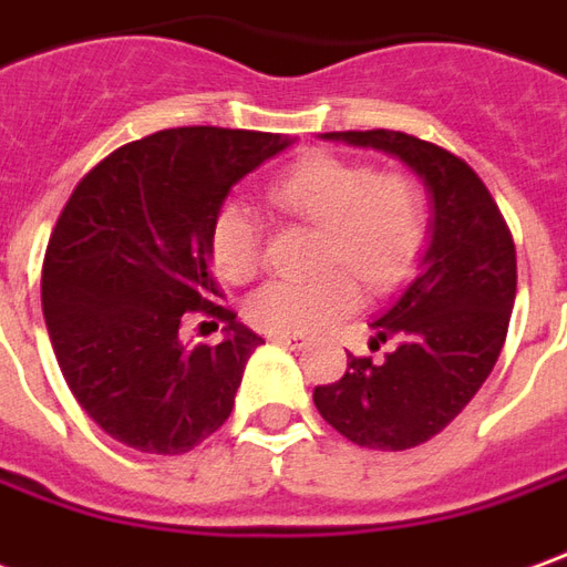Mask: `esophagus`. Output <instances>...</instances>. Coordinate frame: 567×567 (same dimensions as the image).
I'll return each instance as SVG.
<instances>
[{"label":"esophagus","mask_w":567,"mask_h":567,"mask_svg":"<svg viewBox=\"0 0 567 567\" xmlns=\"http://www.w3.org/2000/svg\"><path fill=\"white\" fill-rule=\"evenodd\" d=\"M272 343H279V347H288V350H303L307 347V338H300V334H270Z\"/></svg>","instance_id":"1"}]
</instances>
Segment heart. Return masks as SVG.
<instances>
[{
    "mask_svg": "<svg viewBox=\"0 0 567 567\" xmlns=\"http://www.w3.org/2000/svg\"><path fill=\"white\" fill-rule=\"evenodd\" d=\"M267 199L282 215L322 229L319 270L328 272L310 282L276 279L251 291L245 319L264 334H307L350 316L359 303L350 271L371 291H390L426 243V196L408 174H378L362 162L316 153L279 174ZM208 251L229 282L255 279L264 260L255 215L239 202H224L208 227Z\"/></svg>",
    "mask_w": 567,
    "mask_h": 567,
    "instance_id": "b5f03b06",
    "label": "heart"
}]
</instances>
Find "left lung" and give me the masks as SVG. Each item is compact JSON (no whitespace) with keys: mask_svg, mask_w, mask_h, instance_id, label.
I'll return each instance as SVG.
<instances>
[{"mask_svg":"<svg viewBox=\"0 0 567 567\" xmlns=\"http://www.w3.org/2000/svg\"><path fill=\"white\" fill-rule=\"evenodd\" d=\"M402 159L433 196V236L405 291L371 322L390 352L347 355L338 383L312 390L324 421L362 449L405 451L442 433L504 350L516 300V245L497 202L470 165L402 132H331Z\"/></svg>","mask_w":567,"mask_h":567,"instance_id":"8db88e82","label":"left lung"}]
</instances>
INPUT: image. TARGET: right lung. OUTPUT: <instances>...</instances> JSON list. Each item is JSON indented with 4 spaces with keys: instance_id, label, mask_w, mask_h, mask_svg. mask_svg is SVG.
Returning <instances> with one entry per match:
<instances>
[{
    "instance_id": "obj_1",
    "label": "right lung",
    "mask_w": 567,
    "mask_h": 567,
    "mask_svg": "<svg viewBox=\"0 0 567 567\" xmlns=\"http://www.w3.org/2000/svg\"><path fill=\"white\" fill-rule=\"evenodd\" d=\"M291 146L282 134L168 128L118 146L73 189L42 264V312L63 380L106 435L184 454L227 423L264 343L215 303L208 227L233 184ZM184 311L228 338L184 348Z\"/></svg>"
}]
</instances>
